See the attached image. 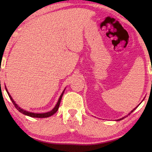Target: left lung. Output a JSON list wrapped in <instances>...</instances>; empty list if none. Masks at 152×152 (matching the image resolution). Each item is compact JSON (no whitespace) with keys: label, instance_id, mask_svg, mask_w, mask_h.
<instances>
[{"label":"left lung","instance_id":"8db88e82","mask_svg":"<svg viewBox=\"0 0 152 152\" xmlns=\"http://www.w3.org/2000/svg\"><path fill=\"white\" fill-rule=\"evenodd\" d=\"M139 105H140V104H139ZM139 105H138V106H139ZM138 106H137V107H136L135 108V109H133V110H132V111H131V112H130L129 113V114H128L127 115H126V116H125V117H122V118H121V119H117V121H121V120H122V119H125V117H127L128 116V115H129L131 114V113H133V111H134V110H135L136 109H137V108L138 107Z\"/></svg>","mask_w":152,"mask_h":152}]
</instances>
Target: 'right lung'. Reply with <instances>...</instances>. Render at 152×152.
Listing matches in <instances>:
<instances>
[{
	"instance_id": "right-lung-1",
	"label": "right lung",
	"mask_w": 152,
	"mask_h": 152,
	"mask_svg": "<svg viewBox=\"0 0 152 152\" xmlns=\"http://www.w3.org/2000/svg\"><path fill=\"white\" fill-rule=\"evenodd\" d=\"M5 89H6V91H7V94H8L9 96V98H10V99L11 100L12 102V103H13V104L15 105V108H16V109H17L18 110H19V111L20 113H23V115H27V116H29V117H35V118H46V117H49L51 116V115H53V114H54V113H56V112L58 111V109H59V106H60V102H61V97H62V96H63V94H64V91H65L66 88H64V90L63 92H62V93L61 94L60 96V98H59V99H58V101L57 104H56V106L54 107V108H53V109L52 110H50V111L47 112V113H32V112L28 111V110H25V109H21V108H20V107H19V105H18V104L16 103V102H15V101H14V100L12 99V96H11V95H10L9 91H7V88L6 86H5Z\"/></svg>"
}]
</instances>
